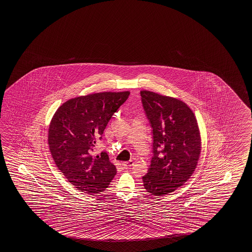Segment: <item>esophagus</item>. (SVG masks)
Returning a JSON list of instances; mask_svg holds the SVG:
<instances>
[{
	"mask_svg": "<svg viewBox=\"0 0 252 252\" xmlns=\"http://www.w3.org/2000/svg\"><path fill=\"white\" fill-rule=\"evenodd\" d=\"M133 160H129V161L123 162V163H122L124 168H130L131 166H133Z\"/></svg>",
	"mask_w": 252,
	"mask_h": 252,
	"instance_id": "34e87169",
	"label": "esophagus"
}]
</instances>
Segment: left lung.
Returning a JSON list of instances; mask_svg holds the SVG:
<instances>
[{
	"label": "left lung",
	"mask_w": 252,
	"mask_h": 252,
	"mask_svg": "<svg viewBox=\"0 0 252 252\" xmlns=\"http://www.w3.org/2000/svg\"><path fill=\"white\" fill-rule=\"evenodd\" d=\"M152 128V153L143 186L152 195L176 190L194 172L200 154V135L193 112L182 100L150 91L141 92Z\"/></svg>",
	"instance_id": "obj_1"
}]
</instances>
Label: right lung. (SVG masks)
I'll return each instance as SVG.
<instances>
[{
    "mask_svg": "<svg viewBox=\"0 0 252 252\" xmlns=\"http://www.w3.org/2000/svg\"><path fill=\"white\" fill-rule=\"evenodd\" d=\"M130 93L105 92L66 100L53 116L48 144L58 168L81 191L96 194L108 188L117 174L106 152L95 156L96 143Z\"/></svg>",
    "mask_w": 252,
    "mask_h": 252,
    "instance_id": "add662e5",
    "label": "right lung"
}]
</instances>
